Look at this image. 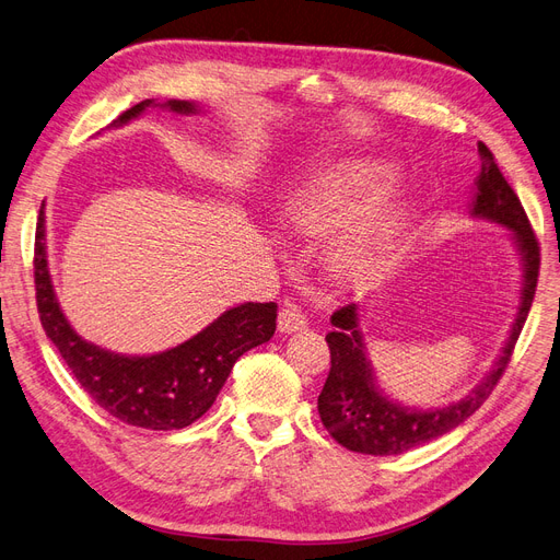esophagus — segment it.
Masks as SVG:
<instances>
[{
    "instance_id": "esophagus-1",
    "label": "esophagus",
    "mask_w": 560,
    "mask_h": 560,
    "mask_svg": "<svg viewBox=\"0 0 560 560\" xmlns=\"http://www.w3.org/2000/svg\"><path fill=\"white\" fill-rule=\"evenodd\" d=\"M277 326L281 332H300L306 328V316L302 314V310H298L295 304H285L283 310L279 312V318H277Z\"/></svg>"
}]
</instances>
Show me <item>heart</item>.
<instances>
[{"label":"heart","instance_id":"1","mask_svg":"<svg viewBox=\"0 0 560 560\" xmlns=\"http://www.w3.org/2000/svg\"><path fill=\"white\" fill-rule=\"evenodd\" d=\"M390 182L393 170L382 160L347 158L332 162L316 172L285 207V225L298 234L316 237L337 232L368 213ZM398 225V209H382L339 232L332 246L337 272L349 279L374 277L384 265Z\"/></svg>","mask_w":560,"mask_h":560}]
</instances>
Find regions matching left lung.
<instances>
[{
    "label": "left lung",
    "instance_id": "8db88e82",
    "mask_svg": "<svg viewBox=\"0 0 560 560\" xmlns=\"http://www.w3.org/2000/svg\"><path fill=\"white\" fill-rule=\"evenodd\" d=\"M481 172L477 178V195L472 202V213L479 219L500 223L512 232L514 244L523 262V288L521 304L514 318L508 345L495 360L489 376L467 395L465 400L442 409L417 411L390 402L386 395L374 386V374L370 360L365 358L363 337L358 330V306L347 304L332 314V332L326 335L330 347V372L318 395V413L326 430L355 454L368 456H395L405 451L438 440L448 430L458 428L465 419L489 400L500 376L508 370L514 353L516 339L528 318L530 304L537 288L539 275V244L526 211L512 186L504 182L493 153L479 141Z\"/></svg>",
    "mask_w": 560,
    "mask_h": 560
}]
</instances>
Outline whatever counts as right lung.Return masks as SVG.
I'll use <instances>...</instances> for the list:
<instances>
[{"instance_id":"add662e5","label":"right lung","mask_w":560,"mask_h":560,"mask_svg":"<svg viewBox=\"0 0 560 560\" xmlns=\"http://www.w3.org/2000/svg\"><path fill=\"white\" fill-rule=\"evenodd\" d=\"M153 104V100L135 104L114 125L137 118ZM162 106L174 114L197 112L192 102L182 100ZM34 285L42 326L81 388L118 421L147 430H182L195 423L213 405L237 358L265 345L277 330L275 302H246L232 306L184 345L162 353L118 355L90 345L69 326L52 293L44 207L34 237Z\"/></svg>"}]
</instances>
